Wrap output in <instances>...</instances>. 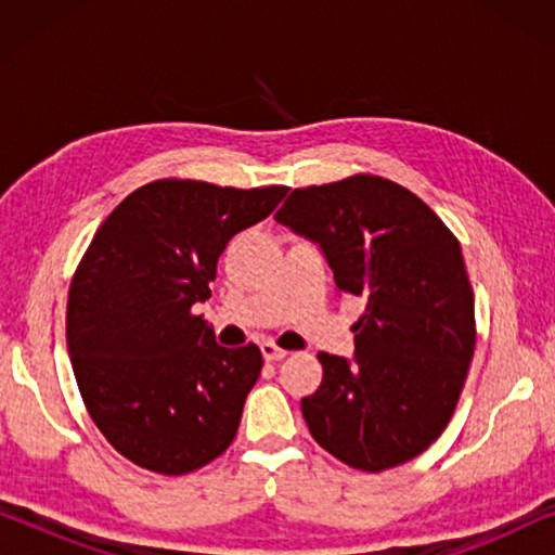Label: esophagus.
<instances>
[{
    "label": "esophagus",
    "instance_id": "obj_1",
    "mask_svg": "<svg viewBox=\"0 0 555 555\" xmlns=\"http://www.w3.org/2000/svg\"><path fill=\"white\" fill-rule=\"evenodd\" d=\"M260 348H262V356H264V361H272V363H275V361H283L285 356H287L285 348L275 346V344H272V340H264V344H262Z\"/></svg>",
    "mask_w": 555,
    "mask_h": 555
}]
</instances>
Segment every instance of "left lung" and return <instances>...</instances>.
Masks as SVG:
<instances>
[{
	"mask_svg": "<svg viewBox=\"0 0 555 555\" xmlns=\"http://www.w3.org/2000/svg\"><path fill=\"white\" fill-rule=\"evenodd\" d=\"M318 242L338 295L366 302L356 356L318 353L300 401L310 435L361 473L422 454L450 424L475 353V293L460 242L397 181L374 173L293 189L275 215Z\"/></svg>",
	"mask_w": 555,
	"mask_h": 555,
	"instance_id": "left-lung-1",
	"label": "left lung"
}]
</instances>
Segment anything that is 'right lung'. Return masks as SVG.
Wrapping results in <instances>:
<instances>
[{"mask_svg":"<svg viewBox=\"0 0 555 555\" xmlns=\"http://www.w3.org/2000/svg\"><path fill=\"white\" fill-rule=\"evenodd\" d=\"M285 192L156 179L98 227L67 293V351L90 420L133 465L177 477L232 444L262 353L217 346L192 306L227 242Z\"/></svg>","mask_w":555,"mask_h":555,"instance_id":"1","label":"right lung"}]
</instances>
